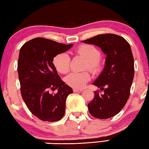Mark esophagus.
<instances>
[{
	"mask_svg": "<svg viewBox=\"0 0 149 149\" xmlns=\"http://www.w3.org/2000/svg\"><path fill=\"white\" fill-rule=\"evenodd\" d=\"M73 91L74 92H81L82 90H79V89H73Z\"/></svg>",
	"mask_w": 149,
	"mask_h": 149,
	"instance_id": "1",
	"label": "esophagus"
}]
</instances>
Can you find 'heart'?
Listing matches in <instances>:
<instances>
[{
  "label": "heart",
  "instance_id": "b5f03b06",
  "mask_svg": "<svg viewBox=\"0 0 149 149\" xmlns=\"http://www.w3.org/2000/svg\"><path fill=\"white\" fill-rule=\"evenodd\" d=\"M75 54L80 55L86 60L85 70H89L92 74H97L102 68V61L100 58L101 52L94 45L83 44L75 49ZM71 59L65 53H61L53 57V64L57 72L66 74L70 70ZM91 76L88 72H72L65 79L66 84L72 88L81 89L90 80Z\"/></svg>",
  "mask_w": 149,
  "mask_h": 149
}]
</instances>
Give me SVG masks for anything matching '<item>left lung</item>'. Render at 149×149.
Listing matches in <instances>:
<instances>
[{"label":"left lung","instance_id":"8db88e82","mask_svg":"<svg viewBox=\"0 0 149 149\" xmlns=\"http://www.w3.org/2000/svg\"><path fill=\"white\" fill-rule=\"evenodd\" d=\"M83 42L99 47L106 54L104 70L93 83L100 90L104 89V94L95 91L88 107L90 114L96 118H109L120 112L130 96L134 75L130 44L123 37L111 33L97 35Z\"/></svg>","mask_w":149,"mask_h":149}]
</instances>
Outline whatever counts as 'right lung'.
I'll use <instances>...</instances> for the list:
<instances>
[{"label": "right lung", "mask_w": 149, "mask_h": 149, "mask_svg": "<svg viewBox=\"0 0 149 149\" xmlns=\"http://www.w3.org/2000/svg\"><path fill=\"white\" fill-rule=\"evenodd\" d=\"M72 45L37 37L20 49L17 70L21 96L30 112L43 121H58L65 114L66 99L73 90L61 79L53 59ZM55 88L58 93L50 94Z\"/></svg>", "instance_id": "right-lung-1"}]
</instances>
